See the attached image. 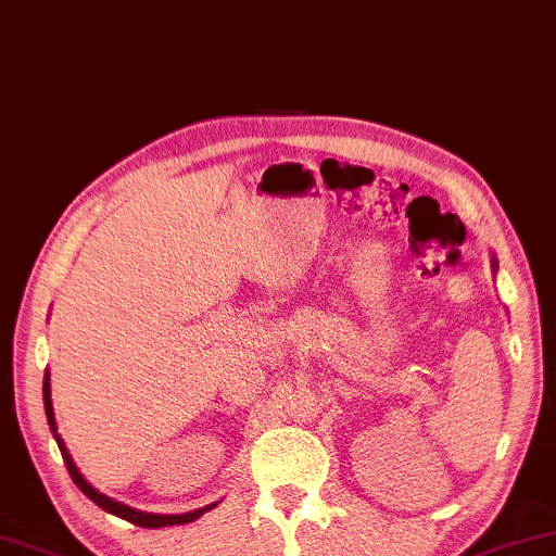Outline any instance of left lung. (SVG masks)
<instances>
[{
    "label": "left lung",
    "mask_w": 556,
    "mask_h": 556,
    "mask_svg": "<svg viewBox=\"0 0 556 556\" xmlns=\"http://www.w3.org/2000/svg\"><path fill=\"white\" fill-rule=\"evenodd\" d=\"M491 266H493V274L498 271V262H495V256H491Z\"/></svg>",
    "instance_id": "left-lung-1"
}]
</instances>
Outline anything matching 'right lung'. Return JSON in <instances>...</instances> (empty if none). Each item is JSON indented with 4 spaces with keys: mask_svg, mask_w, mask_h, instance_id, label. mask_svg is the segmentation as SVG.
I'll use <instances>...</instances> for the list:
<instances>
[{
    "mask_svg": "<svg viewBox=\"0 0 556 556\" xmlns=\"http://www.w3.org/2000/svg\"><path fill=\"white\" fill-rule=\"evenodd\" d=\"M42 402H46V417H48L50 432H53L58 447H61V455H63V460H65V468H68V472H71L73 483H76L80 491H84L88 498L96 503V506H101L103 510H106V514H114V516H118V519L131 521V523H137V527H144V529H162V527H175V523H190V521L201 519L205 510H211V508L218 506V501H216V503H208V506H203V508L188 510V514H175V516H169V514H147V510H137V508H131V506H124V503H118L114 498H109V495H103L101 491H96V488L84 478V472L76 468V463H73L68 447H65L63 438H61V434H58L53 399H50V374L48 371H46V381H42Z\"/></svg>",
    "mask_w": 556,
    "mask_h": 556,
    "instance_id": "1",
    "label": "right lung"
}]
</instances>
